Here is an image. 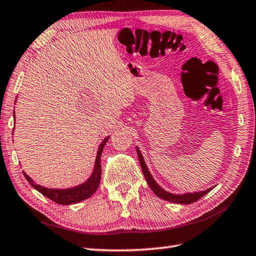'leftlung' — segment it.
<instances>
[{"label": "left lung", "instance_id": "left-lung-1", "mask_svg": "<svg viewBox=\"0 0 256 256\" xmlns=\"http://www.w3.org/2000/svg\"><path fill=\"white\" fill-rule=\"evenodd\" d=\"M136 152H138V156L140 168H142L146 182H148V186L150 187L152 190H153V192L157 196V197H160V198L164 199L166 201H170V202H174V204H189L194 202V201L199 200L200 198H202L204 194H206L210 192V190H212V189L214 188V187H210L209 189L202 190V192H186V194H172V192H166L165 189H162L160 186V184L156 182L153 175H152L150 172L148 170V165H146V162L144 160V157H143L142 153H140V150H138V146H136Z\"/></svg>", "mask_w": 256, "mask_h": 256}]
</instances>
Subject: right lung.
Listing matches in <instances>:
<instances>
[{"instance_id":"right-lung-1","label":"right lung","mask_w":256,"mask_h":256,"mask_svg":"<svg viewBox=\"0 0 256 256\" xmlns=\"http://www.w3.org/2000/svg\"><path fill=\"white\" fill-rule=\"evenodd\" d=\"M14 116H15V112H14ZM108 138L110 136H106L104 140H103L101 144L99 145V148H98L96 160H94V170H92L90 177L86 179L84 182L77 184V186L72 187V188H64V189L47 188V187L42 186V184H36L24 170H23V175L25 176L27 182H30V184L32 188L36 189L37 192H40L42 194H44L45 197L50 198L52 201H55L56 204L68 206V204H77V202H80V201L88 199L96 192L98 188H99L100 179H101V158L100 157L102 155L103 148H104V145L106 144Z\"/></svg>"}]
</instances>
